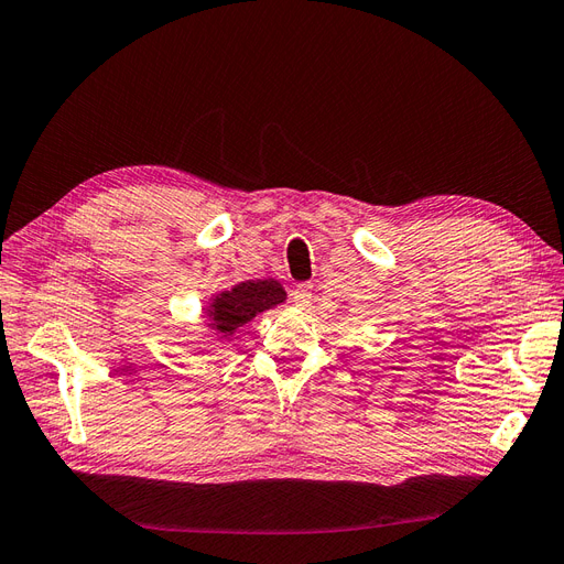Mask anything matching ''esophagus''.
<instances>
[{"label": "esophagus", "instance_id": "esophagus-1", "mask_svg": "<svg viewBox=\"0 0 564 564\" xmlns=\"http://www.w3.org/2000/svg\"><path fill=\"white\" fill-rule=\"evenodd\" d=\"M292 299H294V303L299 305V308H303V305H308L311 299H313V284H299L294 292H292Z\"/></svg>", "mask_w": 564, "mask_h": 564}]
</instances>
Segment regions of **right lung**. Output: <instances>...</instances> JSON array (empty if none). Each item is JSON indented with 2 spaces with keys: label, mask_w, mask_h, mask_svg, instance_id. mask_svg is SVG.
Listing matches in <instances>:
<instances>
[{
  "label": "right lung",
  "mask_w": 564,
  "mask_h": 564,
  "mask_svg": "<svg viewBox=\"0 0 564 564\" xmlns=\"http://www.w3.org/2000/svg\"><path fill=\"white\" fill-rule=\"evenodd\" d=\"M286 301V292L278 280H247L216 294L207 308V327L220 336H232L237 329Z\"/></svg>",
  "instance_id": "add662e5"
}]
</instances>
